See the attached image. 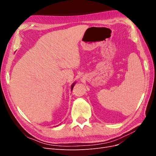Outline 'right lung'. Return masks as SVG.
Listing matches in <instances>:
<instances>
[{
    "label": "right lung",
    "instance_id": "1",
    "mask_svg": "<svg viewBox=\"0 0 156 156\" xmlns=\"http://www.w3.org/2000/svg\"><path fill=\"white\" fill-rule=\"evenodd\" d=\"M74 84H75V83H73V84H72V90L73 89V87H74Z\"/></svg>",
    "mask_w": 156,
    "mask_h": 156
}]
</instances>
